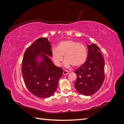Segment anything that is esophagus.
<instances>
[{"instance_id": "34e87169", "label": "esophagus", "mask_w": 124, "mask_h": 124, "mask_svg": "<svg viewBox=\"0 0 124 124\" xmlns=\"http://www.w3.org/2000/svg\"><path fill=\"white\" fill-rule=\"evenodd\" d=\"M69 72L68 71L64 70V71H63V75H64V76H66V75L69 74Z\"/></svg>"}]
</instances>
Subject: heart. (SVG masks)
<instances>
[{"label":"heart","mask_w":124,"mask_h":124,"mask_svg":"<svg viewBox=\"0 0 124 124\" xmlns=\"http://www.w3.org/2000/svg\"><path fill=\"white\" fill-rule=\"evenodd\" d=\"M88 51L84 44L72 40H67L60 42L57 48L51 50V56L54 62L57 66L62 64L64 56V65L66 67L70 66L76 68L86 62L87 58Z\"/></svg>","instance_id":"heart-1"}]
</instances>
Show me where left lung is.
Returning a JSON list of instances; mask_svg holds the SVG:
<instances>
[{
  "instance_id": "obj_1",
  "label": "left lung",
  "mask_w": 124,
  "mask_h": 124,
  "mask_svg": "<svg viewBox=\"0 0 124 124\" xmlns=\"http://www.w3.org/2000/svg\"><path fill=\"white\" fill-rule=\"evenodd\" d=\"M88 56L84 64L74 71L77 76L74 84L81 94L90 96L97 92L104 80V61L99 47L95 44L87 46Z\"/></svg>"
}]
</instances>
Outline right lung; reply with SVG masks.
<instances>
[{
  "label": "right lung",
  "instance_id": "obj_1",
  "mask_svg": "<svg viewBox=\"0 0 124 124\" xmlns=\"http://www.w3.org/2000/svg\"><path fill=\"white\" fill-rule=\"evenodd\" d=\"M51 57V45L47 38L37 39L25 52L22 72L24 83L28 91L41 98H48L57 88L58 81L63 70L55 66L47 57ZM43 58L36 62L38 56Z\"/></svg>",
  "mask_w": 124,
  "mask_h": 124
}]
</instances>
